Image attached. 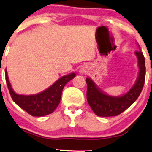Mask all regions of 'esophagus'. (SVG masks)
Segmentation results:
<instances>
[{
	"instance_id": "obj_1",
	"label": "esophagus",
	"mask_w": 152,
	"mask_h": 152,
	"mask_svg": "<svg viewBox=\"0 0 152 152\" xmlns=\"http://www.w3.org/2000/svg\"><path fill=\"white\" fill-rule=\"evenodd\" d=\"M81 73H83V71H81Z\"/></svg>"
}]
</instances>
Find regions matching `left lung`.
Masks as SVG:
<instances>
[{"mask_svg": "<svg viewBox=\"0 0 152 152\" xmlns=\"http://www.w3.org/2000/svg\"><path fill=\"white\" fill-rule=\"evenodd\" d=\"M135 55L137 58L139 67L137 79L129 91L122 96L115 97L106 94L97 87L91 78H86L87 101L97 116H117L132 106L139 97L145 83V58L141 51L135 52Z\"/></svg>", "mask_w": 152, "mask_h": 152, "instance_id": "left-lung-1", "label": "left lung"}]
</instances>
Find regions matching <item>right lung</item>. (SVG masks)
<instances>
[{
    "label": "right lung",
    "instance_id": "right-lung-1",
    "mask_svg": "<svg viewBox=\"0 0 152 152\" xmlns=\"http://www.w3.org/2000/svg\"><path fill=\"white\" fill-rule=\"evenodd\" d=\"M5 75L10 95L15 103L32 116L43 117L52 113L58 107L61 101L64 87L75 77L76 74L70 73L61 77L46 90L33 95H23L15 92L9 80L7 70Z\"/></svg>",
    "mask_w": 152,
    "mask_h": 152
}]
</instances>
